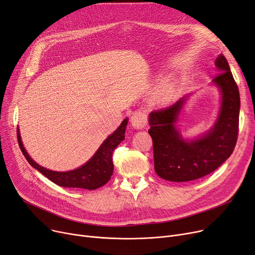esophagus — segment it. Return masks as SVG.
<instances>
[{
	"label": "esophagus",
	"mask_w": 255,
	"mask_h": 255,
	"mask_svg": "<svg viewBox=\"0 0 255 255\" xmlns=\"http://www.w3.org/2000/svg\"><path fill=\"white\" fill-rule=\"evenodd\" d=\"M131 126L135 128L142 129L147 125V115L142 110H137L136 112L132 113L130 117Z\"/></svg>",
	"instance_id": "1"
}]
</instances>
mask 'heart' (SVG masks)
<instances>
[{"label": "heart", "instance_id": "1", "mask_svg": "<svg viewBox=\"0 0 255 255\" xmlns=\"http://www.w3.org/2000/svg\"><path fill=\"white\" fill-rule=\"evenodd\" d=\"M172 91V86L171 84H165L164 86H162L159 90H157L154 94V100L157 101V102H165L168 98L169 95H170Z\"/></svg>", "mask_w": 255, "mask_h": 255}]
</instances>
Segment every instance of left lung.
Returning <instances> with one entry per match:
<instances>
[{
    "label": "left lung",
    "mask_w": 255,
    "mask_h": 255,
    "mask_svg": "<svg viewBox=\"0 0 255 255\" xmlns=\"http://www.w3.org/2000/svg\"><path fill=\"white\" fill-rule=\"evenodd\" d=\"M215 64L220 71L213 83L222 101L218 119L207 134L185 140L175 123L187 98L149 114V135L153 143L154 170L169 181H190L215 171L232 155L239 134L240 93L226 58L219 55Z\"/></svg>",
    "instance_id": "obj_1"
}]
</instances>
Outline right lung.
<instances>
[{"label":"right lung","mask_w":255,"mask_h":255,"mask_svg":"<svg viewBox=\"0 0 255 255\" xmlns=\"http://www.w3.org/2000/svg\"><path fill=\"white\" fill-rule=\"evenodd\" d=\"M127 125L128 118H126L121 123V125L112 135L109 136L103 142L98 151L94 153V155L87 163H85L83 166L75 169V170L66 172L48 170V169L43 168L36 162H34L31 159V156L27 153L25 147H23L18 128L17 141L22 154L25 155L30 165L34 167L36 170L42 173L45 177L52 180L56 185L65 188H81L94 190L106 185L113 174V151L117 147V145H119L121 141L125 140Z\"/></svg>","instance_id":"obj_1"}]
</instances>
